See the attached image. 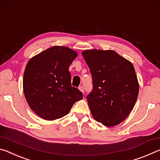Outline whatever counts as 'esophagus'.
<instances>
[{
    "instance_id": "obj_1",
    "label": "esophagus",
    "mask_w": 160,
    "mask_h": 160,
    "mask_svg": "<svg viewBox=\"0 0 160 160\" xmlns=\"http://www.w3.org/2000/svg\"><path fill=\"white\" fill-rule=\"evenodd\" d=\"M78 89H79L81 91H82V93H84V89H83V86H79V87H78Z\"/></svg>"
}]
</instances>
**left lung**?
<instances>
[{"label":"left lung","instance_id":"1","mask_svg":"<svg viewBox=\"0 0 160 160\" xmlns=\"http://www.w3.org/2000/svg\"><path fill=\"white\" fill-rule=\"evenodd\" d=\"M89 67L93 90L87 95L91 114L106 127L120 124L137 101L139 83L132 63L112 50L82 52Z\"/></svg>","mask_w":160,"mask_h":160}]
</instances>
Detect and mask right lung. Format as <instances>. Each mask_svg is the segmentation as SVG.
Here are the masks:
<instances>
[{"mask_svg": "<svg viewBox=\"0 0 160 160\" xmlns=\"http://www.w3.org/2000/svg\"><path fill=\"white\" fill-rule=\"evenodd\" d=\"M77 57V52L67 47L54 46L28 62L23 91L30 108L42 118H61L83 98L82 92L71 84L69 67Z\"/></svg>", "mask_w": 160, "mask_h": 160, "instance_id": "right-lung-1", "label": "right lung"}]
</instances>
